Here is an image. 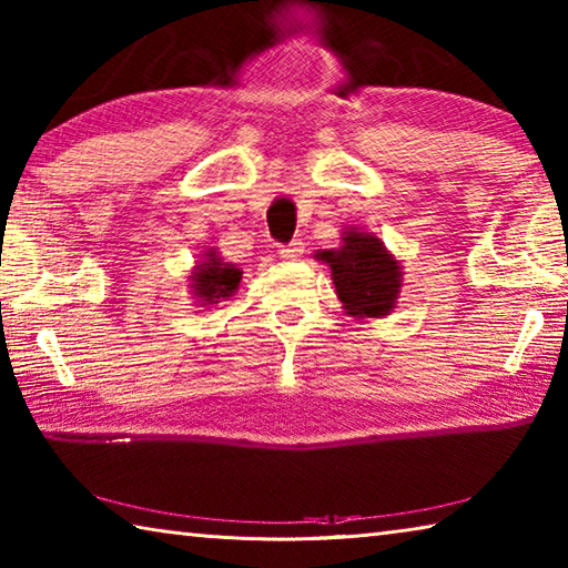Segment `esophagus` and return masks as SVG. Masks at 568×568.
<instances>
[{"label":"esophagus","instance_id":"1","mask_svg":"<svg viewBox=\"0 0 568 568\" xmlns=\"http://www.w3.org/2000/svg\"><path fill=\"white\" fill-rule=\"evenodd\" d=\"M304 254V242L302 240H294L288 244H280V256L282 260H298V256Z\"/></svg>","mask_w":568,"mask_h":568}]
</instances>
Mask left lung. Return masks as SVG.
Wrapping results in <instances>:
<instances>
[{"mask_svg":"<svg viewBox=\"0 0 568 568\" xmlns=\"http://www.w3.org/2000/svg\"><path fill=\"white\" fill-rule=\"evenodd\" d=\"M338 250H318L316 260L331 266V280L348 316L381 318L395 308L400 294V262L385 250L376 234L351 227Z\"/></svg>","mask_w":568,"mask_h":568,"instance_id":"left-lung-1","label":"left lung"}]
</instances>
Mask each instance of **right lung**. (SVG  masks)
Segmentation results:
<instances>
[{
    "label": "right lung",
    "instance_id": "obj_1",
    "mask_svg": "<svg viewBox=\"0 0 568 568\" xmlns=\"http://www.w3.org/2000/svg\"><path fill=\"white\" fill-rule=\"evenodd\" d=\"M190 288L192 294L197 296V302H202V306L207 304H217L220 298H227L242 282V272L237 266L230 262H222L220 254L215 250L205 252V262H200L195 266V272L190 276Z\"/></svg>",
    "mask_w": 568,
    "mask_h": 568
}]
</instances>
